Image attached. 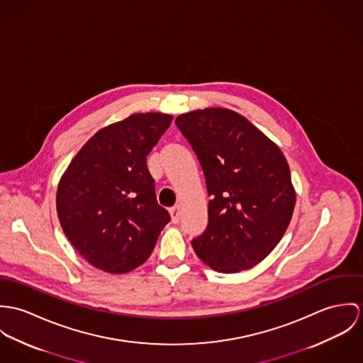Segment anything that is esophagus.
Wrapping results in <instances>:
<instances>
[{
  "mask_svg": "<svg viewBox=\"0 0 363 363\" xmlns=\"http://www.w3.org/2000/svg\"><path fill=\"white\" fill-rule=\"evenodd\" d=\"M169 213H171L172 223H178L179 218H181V206L175 204L172 208H169Z\"/></svg>",
  "mask_w": 363,
  "mask_h": 363,
  "instance_id": "obj_1",
  "label": "esophagus"
}]
</instances>
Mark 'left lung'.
<instances>
[{
	"label": "left lung",
	"mask_w": 363,
	"mask_h": 363,
	"mask_svg": "<svg viewBox=\"0 0 363 363\" xmlns=\"http://www.w3.org/2000/svg\"><path fill=\"white\" fill-rule=\"evenodd\" d=\"M175 123L211 196L207 228L192 241L195 253L220 273L256 266L281 241L296 201L280 147L228 108L191 111Z\"/></svg>",
	"instance_id": "left-lung-1"
}]
</instances>
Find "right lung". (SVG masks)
<instances>
[{
	"mask_svg": "<svg viewBox=\"0 0 363 363\" xmlns=\"http://www.w3.org/2000/svg\"><path fill=\"white\" fill-rule=\"evenodd\" d=\"M171 121L162 113L132 114L100 129L61 177L60 224L91 266L111 274L139 267L169 223L156 199L146 156Z\"/></svg>",
	"mask_w": 363,
	"mask_h": 363,
	"instance_id": "obj_1",
	"label": "right lung"
}]
</instances>
